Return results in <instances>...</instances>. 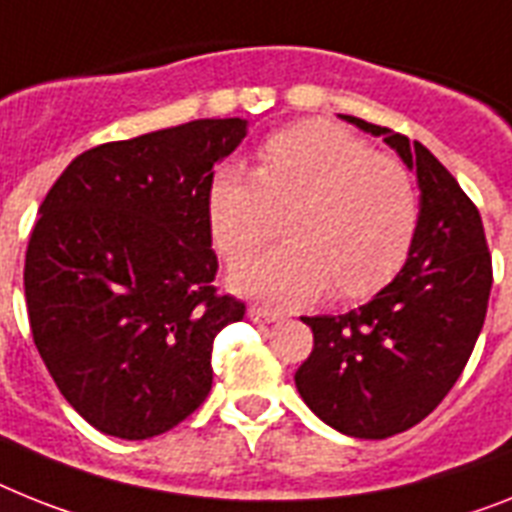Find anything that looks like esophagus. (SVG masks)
Listing matches in <instances>:
<instances>
[{"instance_id":"34e87169","label":"esophagus","mask_w":512,"mask_h":512,"mask_svg":"<svg viewBox=\"0 0 512 512\" xmlns=\"http://www.w3.org/2000/svg\"><path fill=\"white\" fill-rule=\"evenodd\" d=\"M248 316H251V322H259V324H269V322H277V319H280V314H277V311H269V308H261V306L248 308Z\"/></svg>"}]
</instances>
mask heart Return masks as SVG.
Instances as JSON below:
<instances>
[{
  "label": "heart",
  "instance_id": "b5f03b06",
  "mask_svg": "<svg viewBox=\"0 0 512 512\" xmlns=\"http://www.w3.org/2000/svg\"><path fill=\"white\" fill-rule=\"evenodd\" d=\"M287 243L232 272L240 293L277 306L361 301L400 272L418 225L416 185L335 122L306 120L266 135L253 170L214 167L204 188L209 238L227 264L264 246L272 214Z\"/></svg>",
  "mask_w": 512,
  "mask_h": 512
}]
</instances>
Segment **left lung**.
Returning <instances> with one entry per match:
<instances>
[{"instance_id": "obj_1", "label": "left lung", "mask_w": 512, "mask_h": 512, "mask_svg": "<svg viewBox=\"0 0 512 512\" xmlns=\"http://www.w3.org/2000/svg\"><path fill=\"white\" fill-rule=\"evenodd\" d=\"M418 177L416 238L398 277L340 316H303L314 350L295 387L337 432L384 439L416 426L466 369L487 316L492 256L476 204L418 141L342 114Z\"/></svg>"}]
</instances>
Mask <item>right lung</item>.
<instances>
[{"instance_id":"right-lung-1","label":"right lung","mask_w":512,"mask_h":512,"mask_svg":"<svg viewBox=\"0 0 512 512\" xmlns=\"http://www.w3.org/2000/svg\"><path fill=\"white\" fill-rule=\"evenodd\" d=\"M248 120H193L75 156L25 251L33 342L99 432L149 439L211 390L214 337L246 314L219 295L204 188Z\"/></svg>"}]
</instances>
